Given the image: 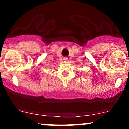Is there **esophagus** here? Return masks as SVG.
I'll use <instances>...</instances> for the list:
<instances>
[{
    "mask_svg": "<svg viewBox=\"0 0 129 129\" xmlns=\"http://www.w3.org/2000/svg\"><path fill=\"white\" fill-rule=\"evenodd\" d=\"M64 60H67V57H64Z\"/></svg>",
    "mask_w": 129,
    "mask_h": 129,
    "instance_id": "1",
    "label": "esophagus"
}]
</instances>
